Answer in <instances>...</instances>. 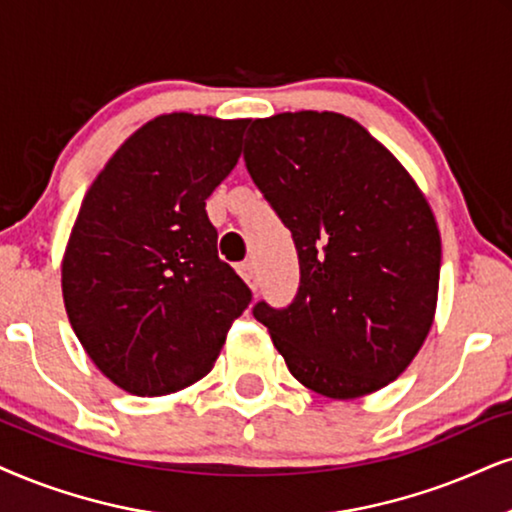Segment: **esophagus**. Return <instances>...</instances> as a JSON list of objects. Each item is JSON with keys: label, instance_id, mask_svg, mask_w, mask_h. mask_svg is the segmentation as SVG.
Segmentation results:
<instances>
[{"label": "esophagus", "instance_id": "esophagus-1", "mask_svg": "<svg viewBox=\"0 0 512 512\" xmlns=\"http://www.w3.org/2000/svg\"><path fill=\"white\" fill-rule=\"evenodd\" d=\"M238 274L243 276V281L248 283L252 290H257V286H260V278H257V269H255V262H252V260H245V262L238 264Z\"/></svg>", "mask_w": 512, "mask_h": 512}]
</instances>
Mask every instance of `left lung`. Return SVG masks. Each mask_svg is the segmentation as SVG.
Returning a JSON list of instances; mask_svg holds the SVG:
<instances>
[{"instance_id": "8db88e82", "label": "left lung", "mask_w": 512, "mask_h": 512, "mask_svg": "<svg viewBox=\"0 0 512 512\" xmlns=\"http://www.w3.org/2000/svg\"><path fill=\"white\" fill-rule=\"evenodd\" d=\"M243 158L300 260L288 307H252L288 371L331 399L390 385L437 309L442 238L423 191L357 120L331 111L255 120Z\"/></svg>"}]
</instances>
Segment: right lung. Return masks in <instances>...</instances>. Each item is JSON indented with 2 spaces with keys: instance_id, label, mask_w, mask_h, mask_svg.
<instances>
[{
  "instance_id": "right-lung-1",
  "label": "right lung",
  "mask_w": 512,
  "mask_h": 512,
  "mask_svg": "<svg viewBox=\"0 0 512 512\" xmlns=\"http://www.w3.org/2000/svg\"><path fill=\"white\" fill-rule=\"evenodd\" d=\"M248 120L146 122L89 186L61 264L70 326L96 368L160 397L210 373L250 288L217 255L205 200L241 155Z\"/></svg>"
}]
</instances>
